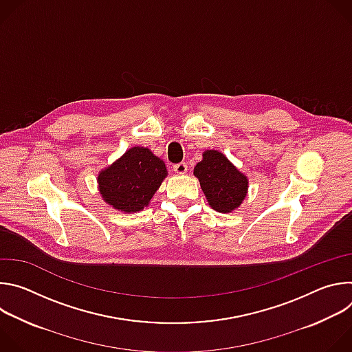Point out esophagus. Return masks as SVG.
<instances>
[{"instance_id":"34e87169","label":"esophagus","mask_w":352,"mask_h":352,"mask_svg":"<svg viewBox=\"0 0 352 352\" xmlns=\"http://www.w3.org/2000/svg\"><path fill=\"white\" fill-rule=\"evenodd\" d=\"M174 171H175L178 175L186 174V171H188L186 163H178V164H175V166H174Z\"/></svg>"}]
</instances>
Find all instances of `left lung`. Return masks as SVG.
<instances>
[{"label":"left lung","instance_id":"left-lung-1","mask_svg":"<svg viewBox=\"0 0 352 352\" xmlns=\"http://www.w3.org/2000/svg\"><path fill=\"white\" fill-rule=\"evenodd\" d=\"M209 205L219 213L239 208L248 193V178L219 150H206L193 170Z\"/></svg>","mask_w":352,"mask_h":352}]
</instances>
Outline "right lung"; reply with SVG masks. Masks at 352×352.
Here are the masks:
<instances>
[{
  "mask_svg": "<svg viewBox=\"0 0 352 352\" xmlns=\"http://www.w3.org/2000/svg\"><path fill=\"white\" fill-rule=\"evenodd\" d=\"M167 168L147 147L135 146L97 177L103 200L124 213H136L148 206Z\"/></svg>",
  "mask_w": 352,
  "mask_h": 352,
  "instance_id": "1",
  "label": "right lung"
}]
</instances>
